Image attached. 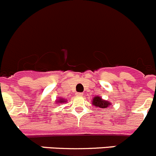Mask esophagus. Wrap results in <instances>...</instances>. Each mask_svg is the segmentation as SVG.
I'll return each mask as SVG.
<instances>
[{
    "mask_svg": "<svg viewBox=\"0 0 156 156\" xmlns=\"http://www.w3.org/2000/svg\"><path fill=\"white\" fill-rule=\"evenodd\" d=\"M83 95V94L82 93H77V96H82Z\"/></svg>",
    "mask_w": 156,
    "mask_h": 156,
    "instance_id": "esophagus-1",
    "label": "esophagus"
}]
</instances>
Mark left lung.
<instances>
[{
    "label": "left lung",
    "instance_id": "1",
    "mask_svg": "<svg viewBox=\"0 0 156 156\" xmlns=\"http://www.w3.org/2000/svg\"><path fill=\"white\" fill-rule=\"evenodd\" d=\"M92 104L95 107L101 108H106L109 107V106L111 105V103L109 102V101L103 100L99 96H95V97H94V98L92 100Z\"/></svg>",
    "mask_w": 156,
    "mask_h": 156
}]
</instances>
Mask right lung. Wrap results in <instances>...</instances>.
<instances>
[{
  "mask_svg": "<svg viewBox=\"0 0 156 156\" xmlns=\"http://www.w3.org/2000/svg\"><path fill=\"white\" fill-rule=\"evenodd\" d=\"M56 102H58V104H60V103H65L66 102V100L65 98H60L59 99H58V101H56Z\"/></svg>",
  "mask_w": 156,
  "mask_h": 156,
  "instance_id": "right-lung-1",
  "label": "right lung"
}]
</instances>
